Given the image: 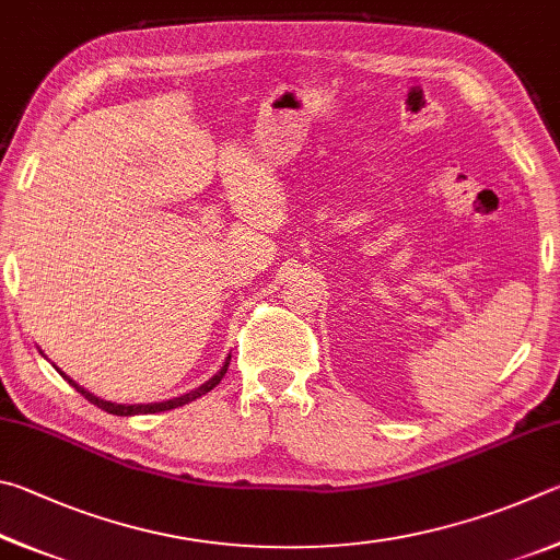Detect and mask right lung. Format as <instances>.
Segmentation results:
<instances>
[{
	"mask_svg": "<svg viewBox=\"0 0 560 560\" xmlns=\"http://www.w3.org/2000/svg\"><path fill=\"white\" fill-rule=\"evenodd\" d=\"M44 354V351H42ZM229 364H231V357H225V361H223V366L215 371V374L206 381V384H201L199 388H194V390H189V394H184V396H176V398H170V400H162V404H135V406H130V404H113V400H105V398H97L95 394H91V390H85L83 386H78L73 378H68L63 371H58V374H61L68 384H71L78 394L81 396H85L88 400H91L93 406H97L101 410H105V413H113V416H147V413H162V410H172V408H179V406H186V404H191V400H196V398H201L203 394H209L211 388H215L221 384V378H223V374L225 371H229Z\"/></svg>",
	"mask_w": 560,
	"mask_h": 560,
	"instance_id": "add662e5",
	"label": "right lung"
}]
</instances>
